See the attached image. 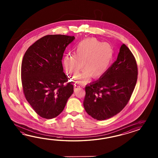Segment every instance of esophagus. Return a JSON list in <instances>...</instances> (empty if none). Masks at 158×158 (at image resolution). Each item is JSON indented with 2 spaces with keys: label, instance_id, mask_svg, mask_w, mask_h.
Wrapping results in <instances>:
<instances>
[{
  "label": "esophagus",
  "instance_id": "obj_1",
  "mask_svg": "<svg viewBox=\"0 0 158 158\" xmlns=\"http://www.w3.org/2000/svg\"><path fill=\"white\" fill-rule=\"evenodd\" d=\"M74 91L76 90L77 89H78V88H80V86H79V85H76V84H74Z\"/></svg>",
  "mask_w": 158,
  "mask_h": 158
}]
</instances>
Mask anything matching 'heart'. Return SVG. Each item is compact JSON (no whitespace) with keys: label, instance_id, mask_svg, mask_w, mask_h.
<instances>
[{"label":"heart","instance_id":"b5f03b06","mask_svg":"<svg viewBox=\"0 0 158 158\" xmlns=\"http://www.w3.org/2000/svg\"><path fill=\"white\" fill-rule=\"evenodd\" d=\"M114 56L111 45L95 38L81 41L76 49V55L68 54L64 57V65L68 73L76 78L83 67L86 69L80 76V81L85 82L90 76L93 78L101 77L107 71Z\"/></svg>","mask_w":158,"mask_h":158}]
</instances>
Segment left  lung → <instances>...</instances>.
Returning a JSON list of instances; mask_svg holds the SVG:
<instances>
[{
  "instance_id": "8db88e82",
  "label": "left lung",
  "mask_w": 158,
  "mask_h": 158,
  "mask_svg": "<svg viewBox=\"0 0 158 158\" xmlns=\"http://www.w3.org/2000/svg\"><path fill=\"white\" fill-rule=\"evenodd\" d=\"M134 55L125 44L117 60L99 80L85 87V111L92 118L104 120L118 114L128 104L137 80Z\"/></svg>"
}]
</instances>
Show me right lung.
Listing matches in <instances>:
<instances>
[{"label":"right lung","instance_id":"right-lung-1","mask_svg":"<svg viewBox=\"0 0 158 158\" xmlns=\"http://www.w3.org/2000/svg\"><path fill=\"white\" fill-rule=\"evenodd\" d=\"M74 36L47 35L28 48L21 64L23 90L27 101L40 117L50 119L63 111L73 85L63 72L62 59Z\"/></svg>","mask_w":158,"mask_h":158}]
</instances>
